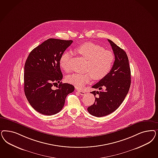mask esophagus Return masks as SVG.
Masks as SVG:
<instances>
[{"instance_id":"1","label":"esophagus","mask_w":158,"mask_h":158,"mask_svg":"<svg viewBox=\"0 0 158 158\" xmlns=\"http://www.w3.org/2000/svg\"><path fill=\"white\" fill-rule=\"evenodd\" d=\"M77 92H78L80 95H84L85 94V91H81V90H78V91H77Z\"/></svg>"}]
</instances>
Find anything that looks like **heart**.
Wrapping results in <instances>:
<instances>
[{"label": "heart", "instance_id": "heart-1", "mask_svg": "<svg viewBox=\"0 0 158 158\" xmlns=\"http://www.w3.org/2000/svg\"><path fill=\"white\" fill-rule=\"evenodd\" d=\"M76 51L87 60L85 73H76L67 77V81L78 89H82L91 80L103 78L112 68L114 55L112 52L104 49L102 46L93 42H87L77 48ZM71 53H63L60 58L59 64L64 71L70 69L69 61Z\"/></svg>", "mask_w": 158, "mask_h": 158}]
</instances>
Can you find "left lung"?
I'll use <instances>...</instances> for the list:
<instances>
[{"instance_id":"obj_1","label":"left lung","mask_w":158,"mask_h":158,"mask_svg":"<svg viewBox=\"0 0 158 158\" xmlns=\"http://www.w3.org/2000/svg\"><path fill=\"white\" fill-rule=\"evenodd\" d=\"M107 40L114 55V62L107 75L92 87L101 91L91 92L95 100L87 109L91 114L98 117L114 112L124 100L131 85V70L126 52L113 41Z\"/></svg>"}]
</instances>
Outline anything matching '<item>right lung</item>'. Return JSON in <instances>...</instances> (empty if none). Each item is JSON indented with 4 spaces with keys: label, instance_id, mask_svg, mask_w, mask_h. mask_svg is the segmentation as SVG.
Returning a JSON list of instances; mask_svg holds the SVG:
<instances>
[{
    "label": "right lung",
    "instance_id": "obj_1",
    "mask_svg": "<svg viewBox=\"0 0 158 158\" xmlns=\"http://www.w3.org/2000/svg\"><path fill=\"white\" fill-rule=\"evenodd\" d=\"M72 40L50 38L36 47L28 56L24 66V93L31 106L42 114L51 116L64 106L68 94L74 87L61 83L63 75L59 60ZM59 83L56 90L52 87Z\"/></svg>",
    "mask_w": 158,
    "mask_h": 158
}]
</instances>
